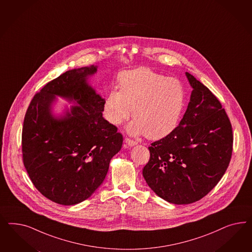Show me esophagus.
I'll return each mask as SVG.
<instances>
[{
    "instance_id": "1",
    "label": "esophagus",
    "mask_w": 252,
    "mask_h": 252,
    "mask_svg": "<svg viewBox=\"0 0 252 252\" xmlns=\"http://www.w3.org/2000/svg\"><path fill=\"white\" fill-rule=\"evenodd\" d=\"M125 143L126 145L128 146V147H133V146H136L137 144V142L129 139V138H125Z\"/></svg>"
}]
</instances>
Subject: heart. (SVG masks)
Here are the masks:
<instances>
[{
    "label": "heart",
    "instance_id": "heart-1",
    "mask_svg": "<svg viewBox=\"0 0 252 252\" xmlns=\"http://www.w3.org/2000/svg\"><path fill=\"white\" fill-rule=\"evenodd\" d=\"M120 91L109 92L104 100V115L118 126L129 117L130 135L145 134L151 139L166 137L176 129L186 103L183 83L175 77L157 74L151 69L125 72L119 78Z\"/></svg>",
    "mask_w": 252,
    "mask_h": 252
}]
</instances>
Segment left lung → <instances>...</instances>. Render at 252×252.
I'll return each mask as SVG.
<instances>
[{"label": "left lung", "instance_id": "obj_1", "mask_svg": "<svg viewBox=\"0 0 252 252\" xmlns=\"http://www.w3.org/2000/svg\"><path fill=\"white\" fill-rule=\"evenodd\" d=\"M192 88L183 118L172 133L149 147L142 174L160 198L177 205L198 201L214 189L228 167L233 133L221 102L186 72Z\"/></svg>", "mask_w": 252, "mask_h": 252}]
</instances>
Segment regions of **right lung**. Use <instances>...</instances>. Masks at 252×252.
Here are the masks:
<instances>
[{"label":"right lung","instance_id":"1","mask_svg":"<svg viewBox=\"0 0 252 252\" xmlns=\"http://www.w3.org/2000/svg\"><path fill=\"white\" fill-rule=\"evenodd\" d=\"M97 65L68 70L41 89L31 100L24 119L25 168L35 188L62 205L90 198L122 148L117 127L102 116L104 100L89 79ZM56 96L74 105L56 116Z\"/></svg>","mask_w":252,"mask_h":252}]
</instances>
